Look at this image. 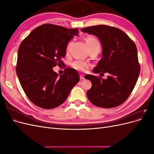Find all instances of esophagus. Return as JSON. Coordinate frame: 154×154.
I'll return each mask as SVG.
<instances>
[{
    "label": "esophagus",
    "instance_id": "1",
    "mask_svg": "<svg viewBox=\"0 0 154 154\" xmlns=\"http://www.w3.org/2000/svg\"><path fill=\"white\" fill-rule=\"evenodd\" d=\"M80 80H84V79H85L84 76H83V75H80Z\"/></svg>",
    "mask_w": 154,
    "mask_h": 154
}]
</instances>
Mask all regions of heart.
<instances>
[{
  "mask_svg": "<svg viewBox=\"0 0 154 154\" xmlns=\"http://www.w3.org/2000/svg\"><path fill=\"white\" fill-rule=\"evenodd\" d=\"M85 43L88 51L94 48H100V44L99 42V41L97 40L95 37H93V36L87 37V38H85ZM72 66L74 67V69H75L76 70H78V71H83V70H84L85 68H87L88 66L87 63L82 62L80 61H76L73 62Z\"/></svg>",
  "mask_w": 154,
  "mask_h": 154,
  "instance_id": "obj_1",
  "label": "heart"
}]
</instances>
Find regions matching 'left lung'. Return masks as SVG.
<instances>
[{"label": "left lung", "mask_w": 154, "mask_h": 154, "mask_svg": "<svg viewBox=\"0 0 154 154\" xmlns=\"http://www.w3.org/2000/svg\"><path fill=\"white\" fill-rule=\"evenodd\" d=\"M83 32L97 37L102 46V58L92 72L108 74L106 79L87 74L92 83L87 92L91 103L102 108L122 104L131 94L140 72L136 45L118 28L98 25L83 28Z\"/></svg>", "instance_id": "left-lung-1"}]
</instances>
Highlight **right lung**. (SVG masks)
Here are the masks:
<instances>
[{"label":"right lung","mask_w":154,"mask_h":154,"mask_svg":"<svg viewBox=\"0 0 154 154\" xmlns=\"http://www.w3.org/2000/svg\"><path fill=\"white\" fill-rule=\"evenodd\" d=\"M78 34L77 28L43 24L22 42L16 72L25 94L35 105L45 109L60 106L80 81L74 69L66 68L60 76L53 69L63 64L68 42Z\"/></svg>","instance_id":"add662e5"}]
</instances>
